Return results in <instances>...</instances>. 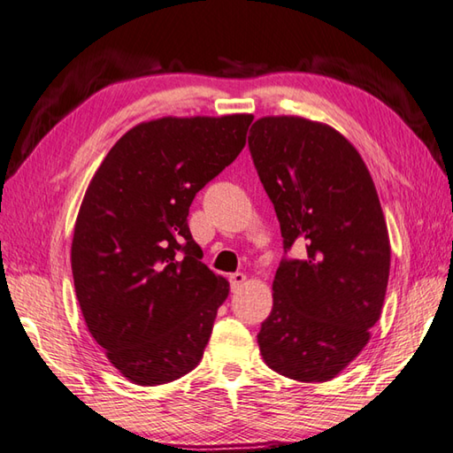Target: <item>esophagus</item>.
Instances as JSON below:
<instances>
[{"label": "esophagus", "mask_w": 453, "mask_h": 453, "mask_svg": "<svg viewBox=\"0 0 453 453\" xmlns=\"http://www.w3.org/2000/svg\"><path fill=\"white\" fill-rule=\"evenodd\" d=\"M228 281H230V289L236 292L238 288H242V284L246 281V276L242 274V272H234V274L228 276Z\"/></svg>", "instance_id": "esophagus-1"}]
</instances>
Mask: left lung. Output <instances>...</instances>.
Instances as JSON below:
<instances>
[{"label": "left lung", "instance_id": "8db88e82", "mask_svg": "<svg viewBox=\"0 0 453 453\" xmlns=\"http://www.w3.org/2000/svg\"><path fill=\"white\" fill-rule=\"evenodd\" d=\"M256 172L274 204L284 256L258 345L272 371L326 382L369 343L385 302L390 242L369 169L331 126L268 116L250 127Z\"/></svg>", "mask_w": 453, "mask_h": 453}]
</instances>
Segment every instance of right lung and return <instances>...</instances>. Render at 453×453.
<instances>
[{
    "label": "right lung",
    "instance_id": "1",
    "mask_svg": "<svg viewBox=\"0 0 453 453\" xmlns=\"http://www.w3.org/2000/svg\"><path fill=\"white\" fill-rule=\"evenodd\" d=\"M250 114L159 118L126 132L84 195L71 264L90 335L127 380L165 385L203 359L228 281L187 217L246 143Z\"/></svg>",
    "mask_w": 453,
    "mask_h": 453
}]
</instances>
